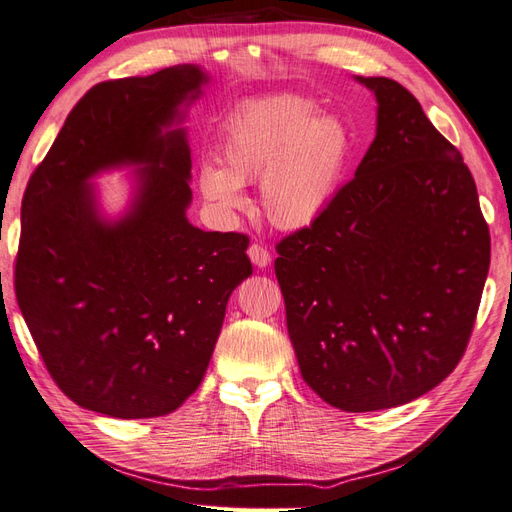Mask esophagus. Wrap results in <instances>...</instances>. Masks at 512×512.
Instances as JSON below:
<instances>
[{"instance_id":"esophagus-1","label":"esophagus","mask_w":512,"mask_h":512,"mask_svg":"<svg viewBox=\"0 0 512 512\" xmlns=\"http://www.w3.org/2000/svg\"><path fill=\"white\" fill-rule=\"evenodd\" d=\"M248 257H251V261L257 268H266L272 261V255L268 248L264 244H257V242L248 246Z\"/></svg>"}]
</instances>
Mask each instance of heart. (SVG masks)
I'll return each mask as SVG.
<instances>
[{"mask_svg":"<svg viewBox=\"0 0 512 512\" xmlns=\"http://www.w3.org/2000/svg\"><path fill=\"white\" fill-rule=\"evenodd\" d=\"M352 136L307 97L279 95L235 110L220 136V162L201 168V192L222 212H242L244 183L259 181L261 207L279 229L318 220L339 188Z\"/></svg>","mask_w":512,"mask_h":512,"instance_id":"heart-1","label":"heart"}]
</instances>
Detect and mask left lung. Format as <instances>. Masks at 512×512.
I'll return each mask as SVG.
<instances>
[{"instance_id": "1", "label": "left lung", "mask_w": 512, "mask_h": 512, "mask_svg": "<svg viewBox=\"0 0 512 512\" xmlns=\"http://www.w3.org/2000/svg\"><path fill=\"white\" fill-rule=\"evenodd\" d=\"M355 179L311 227L277 244L274 272L305 383L335 409L368 413L437 387L467 348L491 235L463 155L389 77Z\"/></svg>"}]
</instances>
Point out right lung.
I'll return each instance as SVG.
<instances>
[{"label": "right lung", "mask_w": 512, "mask_h": 512, "mask_svg": "<svg viewBox=\"0 0 512 512\" xmlns=\"http://www.w3.org/2000/svg\"><path fill=\"white\" fill-rule=\"evenodd\" d=\"M196 64L101 82L77 101L21 203L15 294L47 370L88 411L173 413L201 385L248 235L190 225L186 108ZM134 165L130 207L100 214L92 180Z\"/></svg>", "instance_id": "right-lung-1"}]
</instances>
